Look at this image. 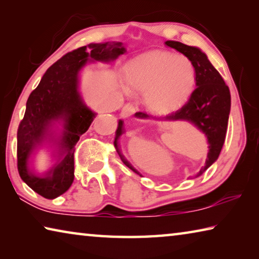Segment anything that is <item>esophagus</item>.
I'll use <instances>...</instances> for the list:
<instances>
[{"label":"esophagus","mask_w":259,"mask_h":259,"mask_svg":"<svg viewBox=\"0 0 259 259\" xmlns=\"http://www.w3.org/2000/svg\"><path fill=\"white\" fill-rule=\"evenodd\" d=\"M136 112V108L133 104H126L124 105V107L122 108L121 111V116L123 117H129L133 115V114Z\"/></svg>","instance_id":"obj_1"}]
</instances>
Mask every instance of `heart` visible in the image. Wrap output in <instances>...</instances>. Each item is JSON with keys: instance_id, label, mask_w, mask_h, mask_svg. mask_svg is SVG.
Masks as SVG:
<instances>
[{"instance_id": "b5f03b06", "label": "heart", "mask_w": 259, "mask_h": 259, "mask_svg": "<svg viewBox=\"0 0 259 259\" xmlns=\"http://www.w3.org/2000/svg\"><path fill=\"white\" fill-rule=\"evenodd\" d=\"M125 76L131 87L144 91L145 105L155 113L181 107L196 85V67L190 57L166 51L133 60L126 66Z\"/></svg>"}]
</instances>
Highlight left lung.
I'll use <instances>...</instances> for the list:
<instances>
[{
    "label": "left lung",
    "mask_w": 259,
    "mask_h": 259,
    "mask_svg": "<svg viewBox=\"0 0 259 259\" xmlns=\"http://www.w3.org/2000/svg\"><path fill=\"white\" fill-rule=\"evenodd\" d=\"M165 45L174 48L193 60L196 67V88L190 99L178 111L163 117H153L144 112H137L136 117L143 120L155 119L159 121H187L196 126L205 135L209 144L208 156L205 164L195 177H199L218 159L219 153L224 145L229 115L231 111V94L229 87L223 80L221 74L210 63L207 55L199 48L190 47L177 41H166ZM124 134L123 122L119 121L115 131L114 146L123 163L136 174H139L130 162L122 154L119 146V138ZM140 175V174H139Z\"/></svg>",
    "instance_id": "1"
}]
</instances>
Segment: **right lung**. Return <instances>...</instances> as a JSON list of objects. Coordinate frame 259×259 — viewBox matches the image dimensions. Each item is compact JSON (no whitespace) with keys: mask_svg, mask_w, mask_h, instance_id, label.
<instances>
[{"mask_svg":"<svg viewBox=\"0 0 259 259\" xmlns=\"http://www.w3.org/2000/svg\"><path fill=\"white\" fill-rule=\"evenodd\" d=\"M124 52L121 42L90 43L78 48L48 68L29 95L17 133L18 171L21 179L43 198L56 199L71 187L75 145L96 117L78 91L81 69L95 61L112 63ZM45 145L54 148L57 162L47 173L37 175L29 166L30 157Z\"/></svg>","mask_w":259,"mask_h":259,"instance_id":"right-lung-1","label":"right lung"}]
</instances>
